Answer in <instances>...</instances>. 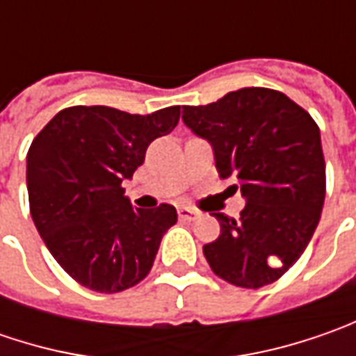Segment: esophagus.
I'll return each instance as SVG.
<instances>
[{"instance_id": "1", "label": "esophagus", "mask_w": 356, "mask_h": 356, "mask_svg": "<svg viewBox=\"0 0 356 356\" xmlns=\"http://www.w3.org/2000/svg\"><path fill=\"white\" fill-rule=\"evenodd\" d=\"M178 216H180V220H184V222H194V220L198 218V212H196L194 208H190V206H180V208H178Z\"/></svg>"}]
</instances>
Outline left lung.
<instances>
[{
	"instance_id": "1",
	"label": "left lung",
	"mask_w": 356,
	"mask_h": 356,
	"mask_svg": "<svg viewBox=\"0 0 356 356\" xmlns=\"http://www.w3.org/2000/svg\"><path fill=\"white\" fill-rule=\"evenodd\" d=\"M182 120L212 144L220 176L238 178L245 198L239 220L213 213L222 229L204 245L212 271L245 289L277 281L305 252L321 218L325 158L317 122L283 92L264 87L184 106Z\"/></svg>"
}]
</instances>
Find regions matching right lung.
<instances>
[{
  "instance_id": "obj_1",
  "label": "right lung",
  "mask_w": 356,
  "mask_h": 356,
  "mask_svg": "<svg viewBox=\"0 0 356 356\" xmlns=\"http://www.w3.org/2000/svg\"><path fill=\"white\" fill-rule=\"evenodd\" d=\"M180 106L130 115L111 106H69L33 138L27 192L35 227L57 264L83 287L118 293L150 273L176 208H134L122 180L148 144L174 130Z\"/></svg>"
}]
</instances>
